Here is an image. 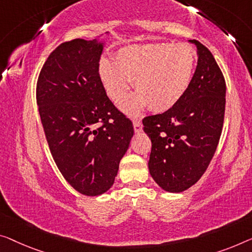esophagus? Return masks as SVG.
Here are the masks:
<instances>
[{
	"label": "esophagus",
	"instance_id": "obj_1",
	"mask_svg": "<svg viewBox=\"0 0 252 252\" xmlns=\"http://www.w3.org/2000/svg\"><path fill=\"white\" fill-rule=\"evenodd\" d=\"M133 129H134V132H140V131L142 130V125H141L140 120H134Z\"/></svg>",
	"mask_w": 252,
	"mask_h": 252
}]
</instances>
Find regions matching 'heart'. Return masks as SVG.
I'll return each instance as SVG.
<instances>
[{
    "label": "heart",
    "instance_id": "1",
    "mask_svg": "<svg viewBox=\"0 0 252 252\" xmlns=\"http://www.w3.org/2000/svg\"><path fill=\"white\" fill-rule=\"evenodd\" d=\"M196 52L187 44H148L126 46L115 54V61L99 63V77L115 104L125 102L133 81L137 94L123 105L136 115L145 106L154 112L170 110L182 98L192 80Z\"/></svg>",
    "mask_w": 252,
    "mask_h": 252
}]
</instances>
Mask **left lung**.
Masks as SVG:
<instances>
[{"label": "left lung", "mask_w": 252, "mask_h": 252, "mask_svg": "<svg viewBox=\"0 0 252 252\" xmlns=\"http://www.w3.org/2000/svg\"><path fill=\"white\" fill-rule=\"evenodd\" d=\"M198 64L189 88L170 110L142 120L152 141L148 168L162 189L182 192L199 181L219 145L225 114V79L213 54L193 39Z\"/></svg>", "instance_id": "8db88e82"}]
</instances>
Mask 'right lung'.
<instances>
[{
    "mask_svg": "<svg viewBox=\"0 0 252 252\" xmlns=\"http://www.w3.org/2000/svg\"><path fill=\"white\" fill-rule=\"evenodd\" d=\"M103 45L72 39L48 56L36 86L43 129L56 166L78 192L113 186L133 126L111 102L99 77Z\"/></svg>",
    "mask_w": 252,
    "mask_h": 252,
    "instance_id": "1",
    "label": "right lung"
}]
</instances>
